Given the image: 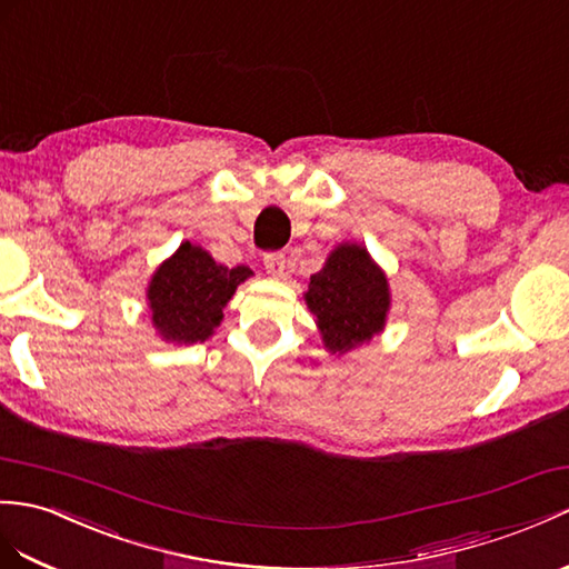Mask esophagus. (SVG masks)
I'll return each instance as SVG.
<instances>
[{
    "instance_id": "1",
    "label": "esophagus",
    "mask_w": 569,
    "mask_h": 569,
    "mask_svg": "<svg viewBox=\"0 0 569 569\" xmlns=\"http://www.w3.org/2000/svg\"><path fill=\"white\" fill-rule=\"evenodd\" d=\"M263 269H267V273L273 276V279H281L286 271V254H281V252L267 254L263 257Z\"/></svg>"
}]
</instances>
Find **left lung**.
I'll return each mask as SVG.
<instances>
[{
    "instance_id": "left-lung-1",
    "label": "left lung",
    "mask_w": 569,
    "mask_h": 569,
    "mask_svg": "<svg viewBox=\"0 0 569 569\" xmlns=\"http://www.w3.org/2000/svg\"><path fill=\"white\" fill-rule=\"evenodd\" d=\"M325 347L347 353L368 345L386 327L390 288L386 273L361 244H339L322 271L310 276L306 293Z\"/></svg>"
}]
</instances>
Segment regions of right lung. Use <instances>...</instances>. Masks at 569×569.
Wrapping results in <instances>:
<instances>
[{
	"instance_id": "add662e5",
	"label": "right lung",
	"mask_w": 569,
	"mask_h": 569,
	"mask_svg": "<svg viewBox=\"0 0 569 569\" xmlns=\"http://www.w3.org/2000/svg\"><path fill=\"white\" fill-rule=\"evenodd\" d=\"M252 269H228L216 263L206 249L191 242L181 247L160 269L148 286V306L152 325L171 345H196L206 341L222 322V308L244 283Z\"/></svg>"
}]
</instances>
